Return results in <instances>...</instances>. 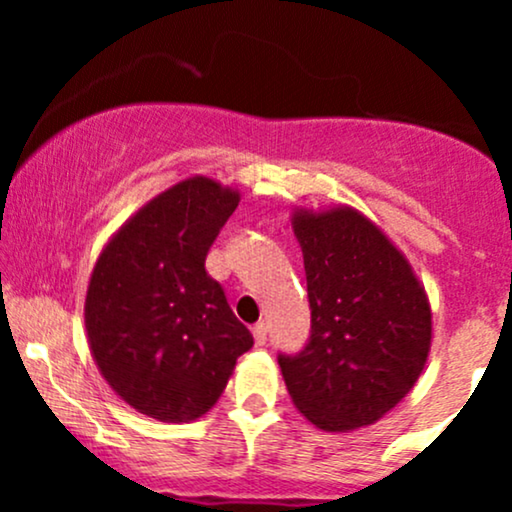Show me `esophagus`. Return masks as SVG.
<instances>
[{"instance_id": "34e87169", "label": "esophagus", "mask_w": 512, "mask_h": 512, "mask_svg": "<svg viewBox=\"0 0 512 512\" xmlns=\"http://www.w3.org/2000/svg\"><path fill=\"white\" fill-rule=\"evenodd\" d=\"M252 337H255L257 346H264V342H267V322H257V325L252 327Z\"/></svg>"}]
</instances>
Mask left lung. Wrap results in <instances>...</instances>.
<instances>
[{"label": "left lung", "mask_w": 512, "mask_h": 512, "mask_svg": "<svg viewBox=\"0 0 512 512\" xmlns=\"http://www.w3.org/2000/svg\"><path fill=\"white\" fill-rule=\"evenodd\" d=\"M310 339L279 354L286 390L330 433L370 426L419 380L431 351V305L407 257L354 207L296 209Z\"/></svg>", "instance_id": "obj_1"}]
</instances>
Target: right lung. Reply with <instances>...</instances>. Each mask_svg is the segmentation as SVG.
Listing matches in <instances>:
<instances>
[{
	"mask_svg": "<svg viewBox=\"0 0 512 512\" xmlns=\"http://www.w3.org/2000/svg\"><path fill=\"white\" fill-rule=\"evenodd\" d=\"M238 202L233 187L187 178L129 216L98 255L84 305L88 346L105 383L139 414L199 419L252 346L204 269Z\"/></svg>",
	"mask_w": 512,
	"mask_h": 512,
	"instance_id": "1",
	"label": "right lung"
}]
</instances>
